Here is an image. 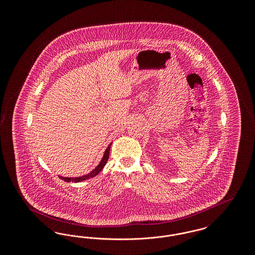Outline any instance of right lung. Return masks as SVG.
I'll return each instance as SVG.
<instances>
[{
    "mask_svg": "<svg viewBox=\"0 0 255 255\" xmlns=\"http://www.w3.org/2000/svg\"><path fill=\"white\" fill-rule=\"evenodd\" d=\"M110 147H111V145L108 146V148L106 149V151H105V153H104V156H103V158H102V160L100 161V163H99L97 167L93 170L91 173H89L88 175L82 176V177H77V178H65V177H61V176H59V178H60L61 180H63V181H65V182H82V181H85V180H88V179H90V178L96 177L97 174H98L101 170L103 169V167L105 166V164H106V162H107V160H108V158H109Z\"/></svg>",
    "mask_w": 255,
    "mask_h": 255,
    "instance_id": "add662e5",
    "label": "right lung"
}]
</instances>
